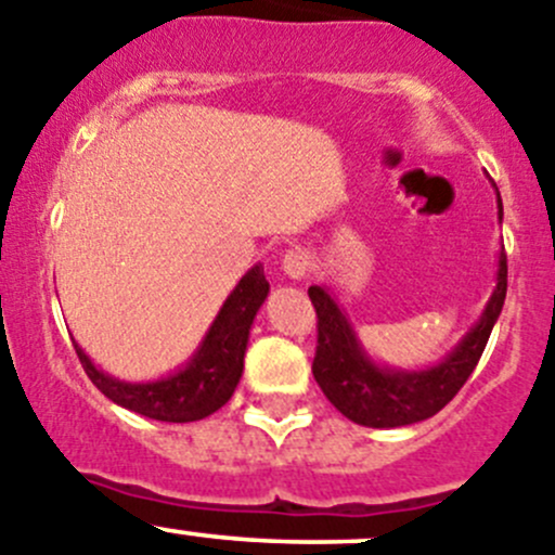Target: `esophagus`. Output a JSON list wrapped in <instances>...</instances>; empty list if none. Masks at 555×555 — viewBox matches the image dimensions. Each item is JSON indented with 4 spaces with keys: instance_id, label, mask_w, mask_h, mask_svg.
Returning <instances> with one entry per match:
<instances>
[{
    "instance_id": "1",
    "label": "esophagus",
    "mask_w": 555,
    "mask_h": 555,
    "mask_svg": "<svg viewBox=\"0 0 555 555\" xmlns=\"http://www.w3.org/2000/svg\"><path fill=\"white\" fill-rule=\"evenodd\" d=\"M309 255L304 249H287L282 257V268L289 279H304L309 273Z\"/></svg>"
}]
</instances>
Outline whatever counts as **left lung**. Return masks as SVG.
<instances>
[{"label": "left lung", "mask_w": 555, "mask_h": 555, "mask_svg": "<svg viewBox=\"0 0 555 555\" xmlns=\"http://www.w3.org/2000/svg\"><path fill=\"white\" fill-rule=\"evenodd\" d=\"M496 190V184H494ZM496 209L502 222V198L496 190ZM507 295V255L500 249L496 287L478 322L453 346L438 365L424 371H400L378 365L362 346L354 324L327 287L313 284L309 298L317 309V357L313 378L330 402L362 427L391 429L424 422L446 408L462 389L483 354L494 322L500 319Z\"/></svg>", "instance_id": "1"}]
</instances>
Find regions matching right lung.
I'll use <instances>...</instances> for the list:
<instances>
[{"mask_svg": "<svg viewBox=\"0 0 555 555\" xmlns=\"http://www.w3.org/2000/svg\"><path fill=\"white\" fill-rule=\"evenodd\" d=\"M268 289L271 287L266 282V273L257 262L228 295L195 354L179 371L158 382H120L99 371L77 344L75 351L96 389L120 408L155 418V422H198L220 411L242 382L246 340H249L257 311L266 304Z\"/></svg>", "mask_w": 555, "mask_h": 555, "instance_id": "1", "label": "right lung"}]
</instances>
